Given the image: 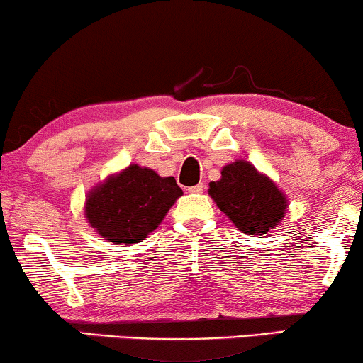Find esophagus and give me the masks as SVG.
Masks as SVG:
<instances>
[{
  "label": "esophagus",
  "instance_id": "obj_1",
  "mask_svg": "<svg viewBox=\"0 0 363 363\" xmlns=\"http://www.w3.org/2000/svg\"><path fill=\"white\" fill-rule=\"evenodd\" d=\"M188 191L190 193H203L205 191V183H198L195 186H190L188 188Z\"/></svg>",
  "mask_w": 363,
  "mask_h": 363
}]
</instances>
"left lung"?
Instances as JSON below:
<instances>
[{
  "mask_svg": "<svg viewBox=\"0 0 363 363\" xmlns=\"http://www.w3.org/2000/svg\"><path fill=\"white\" fill-rule=\"evenodd\" d=\"M210 196L245 235H266L286 215L287 200L269 177L246 160H236L210 183Z\"/></svg>",
  "mask_w": 363,
  "mask_h": 363,
  "instance_id": "obj_1",
  "label": "left lung"
}]
</instances>
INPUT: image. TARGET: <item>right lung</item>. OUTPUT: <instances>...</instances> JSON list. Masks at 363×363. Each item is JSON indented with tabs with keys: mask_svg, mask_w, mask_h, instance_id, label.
<instances>
[{
	"mask_svg": "<svg viewBox=\"0 0 363 363\" xmlns=\"http://www.w3.org/2000/svg\"><path fill=\"white\" fill-rule=\"evenodd\" d=\"M182 195L173 177L130 165L89 191L86 218L107 241L133 245L157 230Z\"/></svg>",
	"mask_w": 363,
	"mask_h": 363,
	"instance_id": "right-lung-1",
	"label": "right lung"
}]
</instances>
